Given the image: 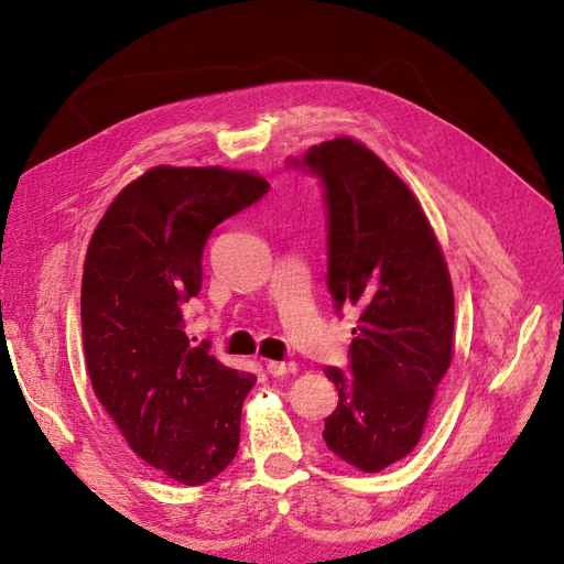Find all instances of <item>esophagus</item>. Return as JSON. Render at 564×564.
I'll return each mask as SVG.
<instances>
[{"label": "esophagus", "mask_w": 564, "mask_h": 564, "mask_svg": "<svg viewBox=\"0 0 564 564\" xmlns=\"http://www.w3.org/2000/svg\"><path fill=\"white\" fill-rule=\"evenodd\" d=\"M267 371L271 373V377H288V373H295L297 371V365L295 362H267Z\"/></svg>", "instance_id": "1"}]
</instances>
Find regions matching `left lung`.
Listing matches in <instances>:
<instances>
[{
  "instance_id": "left-lung-1",
  "label": "left lung",
  "mask_w": 564,
  "mask_h": 564,
  "mask_svg": "<svg viewBox=\"0 0 564 564\" xmlns=\"http://www.w3.org/2000/svg\"><path fill=\"white\" fill-rule=\"evenodd\" d=\"M288 164L321 178L327 288L360 311L348 371L325 367L339 404L323 440L344 463L381 471L419 444L451 365L453 285L444 253L406 183L367 145L339 137Z\"/></svg>"
}]
</instances>
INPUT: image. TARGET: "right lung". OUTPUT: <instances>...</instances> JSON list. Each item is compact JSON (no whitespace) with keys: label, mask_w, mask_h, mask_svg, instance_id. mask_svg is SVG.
I'll use <instances>...</instances> for the list:
<instances>
[{"label":"right lung","mask_w":564,"mask_h":564,"mask_svg":"<svg viewBox=\"0 0 564 564\" xmlns=\"http://www.w3.org/2000/svg\"><path fill=\"white\" fill-rule=\"evenodd\" d=\"M269 193L223 166H153L107 208L80 285L83 352L97 400L145 465L202 486L235 460L253 373L183 332L214 227Z\"/></svg>","instance_id":"obj_1"}]
</instances>
